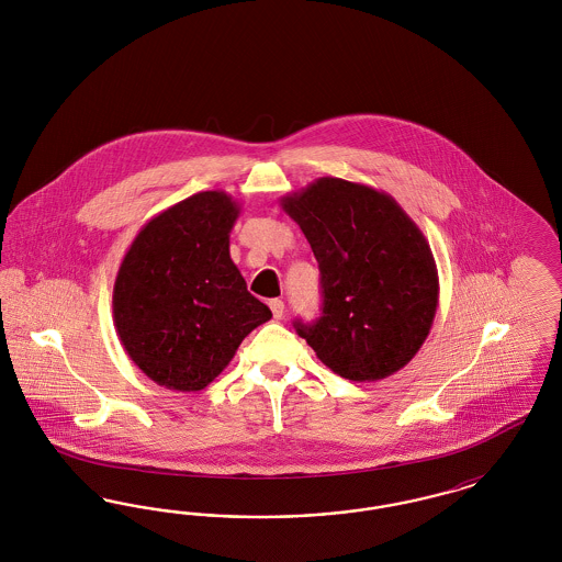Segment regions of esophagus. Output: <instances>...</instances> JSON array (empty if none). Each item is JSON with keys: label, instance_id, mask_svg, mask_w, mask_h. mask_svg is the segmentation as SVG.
<instances>
[{"label": "esophagus", "instance_id": "obj_1", "mask_svg": "<svg viewBox=\"0 0 562 562\" xmlns=\"http://www.w3.org/2000/svg\"><path fill=\"white\" fill-rule=\"evenodd\" d=\"M269 310H271L273 318L280 321V318L284 316V301H282V299H271V301H269Z\"/></svg>", "mask_w": 562, "mask_h": 562}]
</instances>
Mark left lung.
<instances>
[{
    "label": "left lung",
    "instance_id": "8db88e82",
    "mask_svg": "<svg viewBox=\"0 0 562 562\" xmlns=\"http://www.w3.org/2000/svg\"><path fill=\"white\" fill-rule=\"evenodd\" d=\"M321 268L322 316L294 322L322 364L349 381L406 367L428 339L438 269L424 232L385 191L322 177L280 200Z\"/></svg>",
    "mask_w": 562,
    "mask_h": 562
}]
</instances>
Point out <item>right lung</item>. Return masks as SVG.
Wrapping results in <instances>:
<instances>
[{"label": "right lung", "instance_id": "obj_1", "mask_svg": "<svg viewBox=\"0 0 562 562\" xmlns=\"http://www.w3.org/2000/svg\"><path fill=\"white\" fill-rule=\"evenodd\" d=\"M240 204L200 191L149 218L113 284V324L134 364L161 387L204 390L244 337L271 318L229 257Z\"/></svg>", "mask_w": 562, "mask_h": 562}]
</instances>
